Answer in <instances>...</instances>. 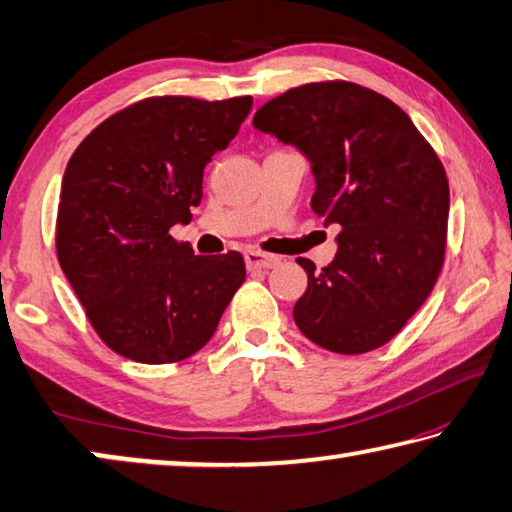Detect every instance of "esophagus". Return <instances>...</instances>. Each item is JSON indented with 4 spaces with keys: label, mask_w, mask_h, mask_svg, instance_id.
Instances as JSON below:
<instances>
[{
    "label": "esophagus",
    "mask_w": 512,
    "mask_h": 512,
    "mask_svg": "<svg viewBox=\"0 0 512 512\" xmlns=\"http://www.w3.org/2000/svg\"><path fill=\"white\" fill-rule=\"evenodd\" d=\"M280 264V257L277 255H266L262 250H248L246 253V266L250 271H257V268H273Z\"/></svg>",
    "instance_id": "34e87169"
}]
</instances>
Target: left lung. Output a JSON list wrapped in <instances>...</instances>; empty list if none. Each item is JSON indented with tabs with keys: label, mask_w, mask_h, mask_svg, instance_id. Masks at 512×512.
Returning <instances> with one entry per match:
<instances>
[{
	"label": "left lung",
	"mask_w": 512,
	"mask_h": 512,
	"mask_svg": "<svg viewBox=\"0 0 512 512\" xmlns=\"http://www.w3.org/2000/svg\"><path fill=\"white\" fill-rule=\"evenodd\" d=\"M255 128L307 155L314 212L339 223V253L323 271L300 257L309 284L293 320L309 341L363 354L400 332L445 262L449 183L409 115L350 81L291 88L255 112Z\"/></svg>",
	"instance_id": "left-lung-1"
}]
</instances>
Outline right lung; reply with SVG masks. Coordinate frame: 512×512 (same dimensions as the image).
Returning a JSON list of instances; mask_svg holds the SVG:
<instances>
[{"label":"right lung","mask_w":512,"mask_h":512,"mask_svg":"<svg viewBox=\"0 0 512 512\" xmlns=\"http://www.w3.org/2000/svg\"><path fill=\"white\" fill-rule=\"evenodd\" d=\"M253 97H149L110 115L67 162L58 264L94 332L140 363H176L212 339L246 280L244 257L194 255L171 237L203 198V169Z\"/></svg>","instance_id":"right-lung-1"}]
</instances>
